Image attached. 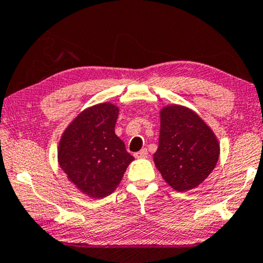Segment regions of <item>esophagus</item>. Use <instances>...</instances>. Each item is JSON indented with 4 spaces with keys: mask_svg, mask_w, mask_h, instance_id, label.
<instances>
[{
    "mask_svg": "<svg viewBox=\"0 0 263 263\" xmlns=\"http://www.w3.org/2000/svg\"><path fill=\"white\" fill-rule=\"evenodd\" d=\"M135 156L137 158H145V157H147V149H145V147H144V149L138 151V153H136Z\"/></svg>",
    "mask_w": 263,
    "mask_h": 263,
    "instance_id": "34e87169",
    "label": "esophagus"
}]
</instances>
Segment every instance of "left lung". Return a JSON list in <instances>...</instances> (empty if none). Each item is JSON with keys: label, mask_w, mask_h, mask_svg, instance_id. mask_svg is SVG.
I'll return each instance as SVG.
<instances>
[{"label": "left lung", "mask_w": 263, "mask_h": 263, "mask_svg": "<svg viewBox=\"0 0 263 263\" xmlns=\"http://www.w3.org/2000/svg\"><path fill=\"white\" fill-rule=\"evenodd\" d=\"M161 130L154 162L177 192L198 187L212 173L220 154L218 138L198 113L181 105L160 110Z\"/></svg>", "instance_id": "obj_1"}]
</instances>
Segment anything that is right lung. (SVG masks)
<instances>
[{
	"instance_id": "add662e5",
	"label": "right lung",
	"mask_w": 263,
	"mask_h": 263,
	"mask_svg": "<svg viewBox=\"0 0 263 263\" xmlns=\"http://www.w3.org/2000/svg\"><path fill=\"white\" fill-rule=\"evenodd\" d=\"M119 107L102 102L83 109L61 136L59 167L81 193L91 199L112 194L135 160L114 132Z\"/></svg>"
}]
</instances>
